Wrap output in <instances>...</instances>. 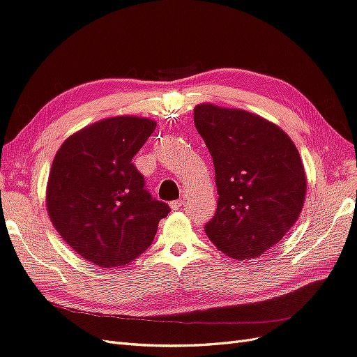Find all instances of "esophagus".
I'll return each mask as SVG.
<instances>
[{"label": "esophagus", "instance_id": "obj_1", "mask_svg": "<svg viewBox=\"0 0 357 357\" xmlns=\"http://www.w3.org/2000/svg\"><path fill=\"white\" fill-rule=\"evenodd\" d=\"M169 207H171V210H180V208L183 207V201H181V199L172 201V202L169 204Z\"/></svg>", "mask_w": 357, "mask_h": 357}]
</instances>
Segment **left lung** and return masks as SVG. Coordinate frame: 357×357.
I'll list each match as a JSON object with an SVG mask.
<instances>
[{"label":"left lung","instance_id":"1","mask_svg":"<svg viewBox=\"0 0 357 357\" xmlns=\"http://www.w3.org/2000/svg\"><path fill=\"white\" fill-rule=\"evenodd\" d=\"M215 171L218 210L205 234L226 256L256 259L298 220L307 178L296 146L275 123L210 102L193 110Z\"/></svg>","mask_w":357,"mask_h":357}]
</instances>
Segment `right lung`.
I'll return each mask as SVG.
<instances>
[{
	"mask_svg": "<svg viewBox=\"0 0 357 357\" xmlns=\"http://www.w3.org/2000/svg\"><path fill=\"white\" fill-rule=\"evenodd\" d=\"M156 122L116 116L68 137L50 168L46 205L74 252L101 268L132 262L152 244L169 207L144 189L132 158Z\"/></svg>",
	"mask_w": 357,
	"mask_h": 357,
	"instance_id": "obj_1",
	"label": "right lung"
}]
</instances>
